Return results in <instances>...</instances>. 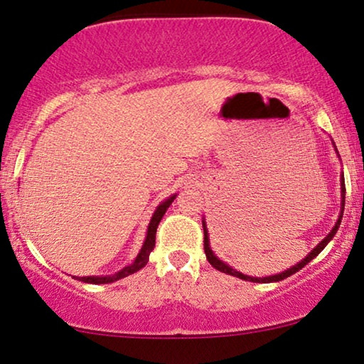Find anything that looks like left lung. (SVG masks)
I'll use <instances>...</instances> for the list:
<instances>
[{"instance_id": "1", "label": "left lung", "mask_w": 364, "mask_h": 364, "mask_svg": "<svg viewBox=\"0 0 364 364\" xmlns=\"http://www.w3.org/2000/svg\"><path fill=\"white\" fill-rule=\"evenodd\" d=\"M333 146H334V142H333ZM334 149H336V146H334ZM336 153H338V149H336ZM338 158H339V154H338ZM344 198H346V186H344V178L341 176V213H339V216H338V222H336V225L333 227V230H331V232L328 233V235H326V237L323 238V240H321L319 243H317V245H316L314 248H312V250L309 252V254H307V257H304V259H302L301 262H299V264L292 265L291 269L284 270V272L275 274V275H267V277H250V275H245V274L238 272V270L233 269V267H230L228 264H225V262H223V260H220L218 257H216V255L213 254V250H211V247H210L208 228H206V222H205V218H203V233H205V254H206V260H208L210 264L213 265L216 270H220V272L228 274V275H233V277H238V279H242V280H248V282H259V284L262 282V284H267V282H279V280H284V279L291 277L292 274L299 272V270H301L302 267H306L307 264H309V262H311L312 259H314V257L319 255L321 252L324 250V247L328 245V243H329L331 240H333V237L336 235V232H338L339 225H341V220H343Z\"/></svg>"}]
</instances>
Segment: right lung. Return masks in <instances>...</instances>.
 I'll return each instance as SVG.
<instances>
[{
	"instance_id": "1",
	"label": "right lung",
	"mask_w": 364,
	"mask_h": 364,
	"mask_svg": "<svg viewBox=\"0 0 364 364\" xmlns=\"http://www.w3.org/2000/svg\"><path fill=\"white\" fill-rule=\"evenodd\" d=\"M174 198H176V193L169 198H166V200L161 201V203L158 205V208L154 210L153 216H151V222L148 225L146 240H144V243H142L139 254H137V257L132 264L126 265L124 269H121L119 272L112 274V275H87V277H75V275H73V279H79V280H82V282H87V284H110V282H116V280H119V279L127 277V275L134 274V272H137V270H141L142 267L148 264L149 254L153 252V248L156 245V230H158L161 218H163L164 213H166V210L169 208V205L174 201Z\"/></svg>"
}]
</instances>
